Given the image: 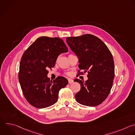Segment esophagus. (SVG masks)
<instances>
[{
	"mask_svg": "<svg viewBox=\"0 0 135 135\" xmlns=\"http://www.w3.org/2000/svg\"><path fill=\"white\" fill-rule=\"evenodd\" d=\"M68 82H69V84H71V83H73V82H74V81H73V80H72V79H68Z\"/></svg>",
	"mask_w": 135,
	"mask_h": 135,
	"instance_id": "1",
	"label": "esophagus"
}]
</instances>
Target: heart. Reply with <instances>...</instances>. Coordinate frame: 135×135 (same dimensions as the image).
<instances>
[{"label": "heart", "mask_w": 135, "mask_h": 135, "mask_svg": "<svg viewBox=\"0 0 135 135\" xmlns=\"http://www.w3.org/2000/svg\"><path fill=\"white\" fill-rule=\"evenodd\" d=\"M67 74H68V75H70V73H67Z\"/></svg>", "instance_id": "obj_1"}]
</instances>
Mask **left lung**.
I'll list each match as a JSON object with an SVG mask.
<instances>
[{
	"instance_id": "left-lung-1",
	"label": "left lung",
	"mask_w": 135,
	"mask_h": 135,
	"mask_svg": "<svg viewBox=\"0 0 135 135\" xmlns=\"http://www.w3.org/2000/svg\"><path fill=\"white\" fill-rule=\"evenodd\" d=\"M66 41L78 56L79 68L84 70L78 74L88 73L86 81H75L81 85L80 91L75 95L76 101L89 107L100 104L109 95L114 77L111 52L100 38L91 34L66 37Z\"/></svg>"
}]
</instances>
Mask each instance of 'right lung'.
Listing matches in <instances>:
<instances>
[{
	"label": "right lung",
	"instance_id": "obj_1",
	"mask_svg": "<svg viewBox=\"0 0 135 135\" xmlns=\"http://www.w3.org/2000/svg\"><path fill=\"white\" fill-rule=\"evenodd\" d=\"M68 49L59 37L42 36L23 53L20 64L18 79L24 97L37 108H45L58 100L60 90L68 84V80L58 76L53 81L47 75L54 67L59 55Z\"/></svg>",
	"mask_w": 135,
	"mask_h": 135
}]
</instances>
